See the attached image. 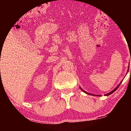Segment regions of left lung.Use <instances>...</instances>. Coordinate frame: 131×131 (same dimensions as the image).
Wrapping results in <instances>:
<instances>
[{"label":"left lung","mask_w":131,"mask_h":131,"mask_svg":"<svg viewBox=\"0 0 131 131\" xmlns=\"http://www.w3.org/2000/svg\"><path fill=\"white\" fill-rule=\"evenodd\" d=\"M130 73H131V70H130ZM120 84H121V83H120V84H119V85H118V86H117V87H116V88L115 89H114V90H113V91H112V92H110V93H108V94H106V95H109L112 94V93H113V92H115V91H116V89H118V88H119V85H120ZM81 90H82V91H83V92H85V93H86V94H89V93H88V92H85L84 91V90H82V89H81ZM91 95H92V94H91ZM98 96H100V95H98Z\"/></svg>","instance_id":"obj_1"}]
</instances>
